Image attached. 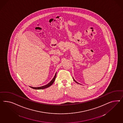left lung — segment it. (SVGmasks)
Listing matches in <instances>:
<instances>
[{
    "label": "left lung",
    "mask_w": 123,
    "mask_h": 123,
    "mask_svg": "<svg viewBox=\"0 0 123 123\" xmlns=\"http://www.w3.org/2000/svg\"><path fill=\"white\" fill-rule=\"evenodd\" d=\"M73 79H74V82H76V83H78V84H80V83H78V82H77V81H76V80H75L74 79V78H73Z\"/></svg>",
    "instance_id": "obj_1"
}]
</instances>
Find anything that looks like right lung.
<instances>
[{
  "mask_svg": "<svg viewBox=\"0 0 123 123\" xmlns=\"http://www.w3.org/2000/svg\"><path fill=\"white\" fill-rule=\"evenodd\" d=\"M56 73L55 74V75L54 77L52 79V80L49 82V83L48 84H47V85H45V86H40V87H32V86H30L31 88H33L34 89H45V88H48L49 86H51L53 83H54V82H55V79L56 78Z\"/></svg>",
  "mask_w": 123,
  "mask_h": 123,
  "instance_id": "obj_1",
  "label": "right lung"
}]
</instances>
